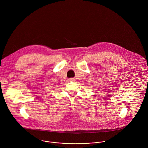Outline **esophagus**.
<instances>
[{"instance_id": "34e87169", "label": "esophagus", "mask_w": 148, "mask_h": 148, "mask_svg": "<svg viewBox=\"0 0 148 148\" xmlns=\"http://www.w3.org/2000/svg\"><path fill=\"white\" fill-rule=\"evenodd\" d=\"M69 81H75V78H69Z\"/></svg>"}]
</instances>
